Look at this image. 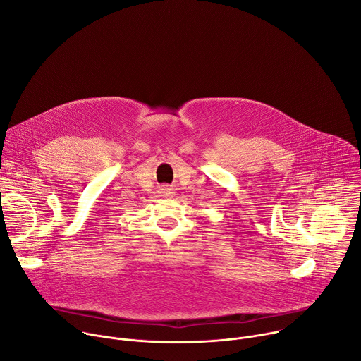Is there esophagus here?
<instances>
[{
    "mask_svg": "<svg viewBox=\"0 0 361 361\" xmlns=\"http://www.w3.org/2000/svg\"><path fill=\"white\" fill-rule=\"evenodd\" d=\"M164 190L166 192V195H168V193H171V190H169V189H164Z\"/></svg>",
    "mask_w": 361,
    "mask_h": 361,
    "instance_id": "esophagus-1",
    "label": "esophagus"
}]
</instances>
